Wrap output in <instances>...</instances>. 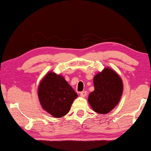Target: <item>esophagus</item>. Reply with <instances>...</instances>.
Wrapping results in <instances>:
<instances>
[{
	"label": "esophagus",
	"instance_id": "obj_1",
	"mask_svg": "<svg viewBox=\"0 0 151 151\" xmlns=\"http://www.w3.org/2000/svg\"><path fill=\"white\" fill-rule=\"evenodd\" d=\"M80 95L81 97H85L86 96V91H82L80 93Z\"/></svg>",
	"mask_w": 151,
	"mask_h": 151
}]
</instances>
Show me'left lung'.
Here are the masks:
<instances>
[{"label": "left lung", "instance_id": "left-lung-1", "mask_svg": "<svg viewBox=\"0 0 151 151\" xmlns=\"http://www.w3.org/2000/svg\"><path fill=\"white\" fill-rule=\"evenodd\" d=\"M93 83L95 89L88 96V102L96 112L108 113L120 100L122 81L114 71L106 68L95 76Z\"/></svg>", "mask_w": 151, "mask_h": 151}]
</instances>
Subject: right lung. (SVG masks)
I'll return each instance as SVG.
<instances>
[{
  "mask_svg": "<svg viewBox=\"0 0 151 151\" xmlns=\"http://www.w3.org/2000/svg\"><path fill=\"white\" fill-rule=\"evenodd\" d=\"M38 94L42 108L55 117L67 114L74 99L78 97L65 78L52 72L42 79Z\"/></svg>",
  "mask_w": 151,
  "mask_h": 151,
  "instance_id": "add662e5",
  "label": "right lung"
}]
</instances>
